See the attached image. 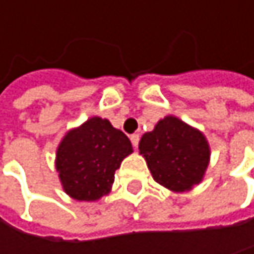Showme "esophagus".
Listing matches in <instances>:
<instances>
[{"mask_svg":"<svg viewBox=\"0 0 254 254\" xmlns=\"http://www.w3.org/2000/svg\"><path fill=\"white\" fill-rule=\"evenodd\" d=\"M130 142H132V145L136 148V147H138V142H139V135H138V133H132V135H130Z\"/></svg>","mask_w":254,"mask_h":254,"instance_id":"esophagus-1","label":"esophagus"}]
</instances>
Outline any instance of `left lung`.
I'll list each match as a JSON object with an SVG mask.
<instances>
[{"mask_svg":"<svg viewBox=\"0 0 254 254\" xmlns=\"http://www.w3.org/2000/svg\"><path fill=\"white\" fill-rule=\"evenodd\" d=\"M139 153L154 181L175 192L200 184L210 160L206 136L175 116H166L142 135Z\"/></svg>","mask_w":254,"mask_h":254,"instance_id":"left-lung-1","label":"left lung"}]
</instances>
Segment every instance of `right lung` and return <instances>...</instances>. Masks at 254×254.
Wrapping results in <instances>:
<instances>
[{
	"instance_id": "obj_1",
	"label": "right lung",
	"mask_w": 254,
	"mask_h": 254,
	"mask_svg": "<svg viewBox=\"0 0 254 254\" xmlns=\"http://www.w3.org/2000/svg\"><path fill=\"white\" fill-rule=\"evenodd\" d=\"M130 153L132 144L122 130L107 119H88L59 144L56 169L63 190L79 201L101 198L110 192L115 172Z\"/></svg>"
}]
</instances>
